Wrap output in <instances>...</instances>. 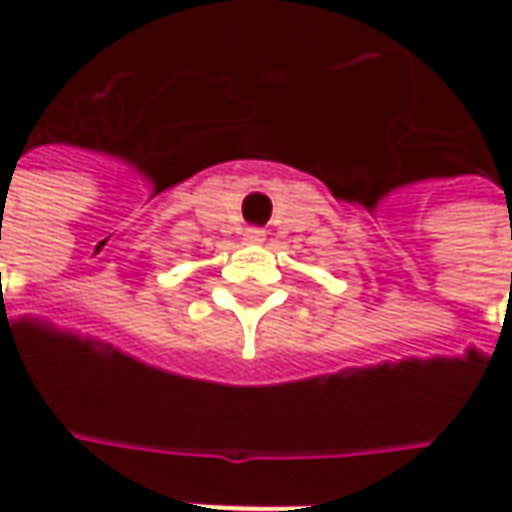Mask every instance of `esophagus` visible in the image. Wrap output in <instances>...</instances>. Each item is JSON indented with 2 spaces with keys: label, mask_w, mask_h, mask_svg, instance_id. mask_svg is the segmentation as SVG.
Here are the masks:
<instances>
[{
  "label": "esophagus",
  "mask_w": 512,
  "mask_h": 512,
  "mask_svg": "<svg viewBox=\"0 0 512 512\" xmlns=\"http://www.w3.org/2000/svg\"><path fill=\"white\" fill-rule=\"evenodd\" d=\"M245 239L247 242H265V230H259V227H247Z\"/></svg>",
  "instance_id": "obj_1"
}]
</instances>
